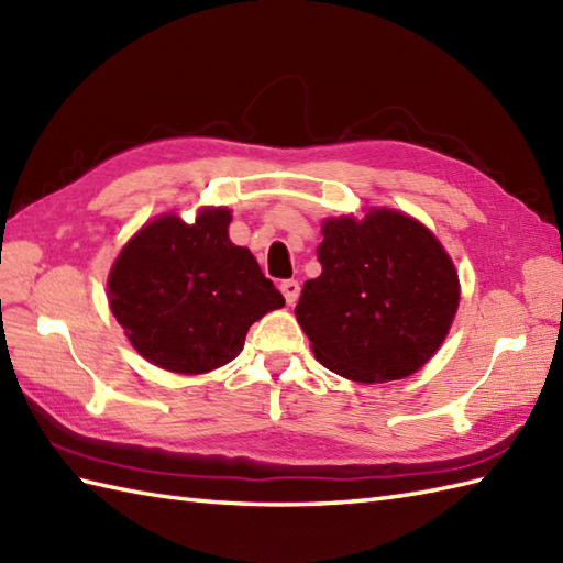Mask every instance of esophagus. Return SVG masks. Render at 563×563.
<instances>
[{"mask_svg": "<svg viewBox=\"0 0 563 563\" xmlns=\"http://www.w3.org/2000/svg\"><path fill=\"white\" fill-rule=\"evenodd\" d=\"M280 292L285 297V302L295 305L297 297H300V283H297V280H283L280 283Z\"/></svg>", "mask_w": 563, "mask_h": 563, "instance_id": "esophagus-1", "label": "esophagus"}]
</instances>
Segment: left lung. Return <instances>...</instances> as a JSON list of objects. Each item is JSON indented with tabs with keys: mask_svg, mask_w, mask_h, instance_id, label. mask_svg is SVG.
I'll return each instance as SVG.
<instances>
[{
	"mask_svg": "<svg viewBox=\"0 0 563 563\" xmlns=\"http://www.w3.org/2000/svg\"><path fill=\"white\" fill-rule=\"evenodd\" d=\"M295 307L317 361L355 382L413 375L445 341L460 305L457 273L421 222L394 210L327 220Z\"/></svg>",
	"mask_w": 563,
	"mask_h": 563,
	"instance_id": "8db88e82",
	"label": "left lung"
}]
</instances>
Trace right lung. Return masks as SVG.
<instances>
[{"label":"right lung","mask_w":563,"mask_h":563,"mask_svg":"<svg viewBox=\"0 0 563 563\" xmlns=\"http://www.w3.org/2000/svg\"><path fill=\"white\" fill-rule=\"evenodd\" d=\"M230 220L224 208L202 210L194 224L164 214L113 263L111 312L150 363L208 373L234 361L249 327L285 305L251 251L230 242Z\"/></svg>","instance_id":"1"}]
</instances>
